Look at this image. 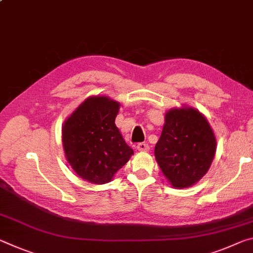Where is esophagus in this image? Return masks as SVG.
Segmentation results:
<instances>
[{
  "label": "esophagus",
  "mask_w": 253,
  "mask_h": 253,
  "mask_svg": "<svg viewBox=\"0 0 253 253\" xmlns=\"http://www.w3.org/2000/svg\"><path fill=\"white\" fill-rule=\"evenodd\" d=\"M136 148H137L139 152H147L148 150H150V146H148V144H146V143H139V144H137Z\"/></svg>",
  "instance_id": "1"
}]
</instances>
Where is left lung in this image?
<instances>
[{
  "label": "left lung",
  "mask_w": 253,
  "mask_h": 253,
  "mask_svg": "<svg viewBox=\"0 0 253 253\" xmlns=\"http://www.w3.org/2000/svg\"><path fill=\"white\" fill-rule=\"evenodd\" d=\"M215 152V134L202 112L188 106L167 111L154 155L172 187L197 183L210 170Z\"/></svg>",
  "instance_id": "left-lung-1"
}]
</instances>
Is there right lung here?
<instances>
[{"instance_id":"add662e5","label":"right lung","mask_w":253,"mask_h":253,"mask_svg":"<svg viewBox=\"0 0 253 253\" xmlns=\"http://www.w3.org/2000/svg\"><path fill=\"white\" fill-rule=\"evenodd\" d=\"M119 108V102L107 95H92L63 124L67 162L80 178L91 183L110 182L134 154L115 124Z\"/></svg>"}]
</instances>
